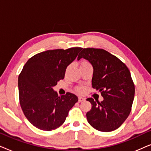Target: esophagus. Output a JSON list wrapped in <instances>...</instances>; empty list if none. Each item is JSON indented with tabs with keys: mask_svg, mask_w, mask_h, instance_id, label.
<instances>
[{
	"mask_svg": "<svg viewBox=\"0 0 151 151\" xmlns=\"http://www.w3.org/2000/svg\"><path fill=\"white\" fill-rule=\"evenodd\" d=\"M84 100H85V99L82 98V97H79V98H78V102H82V101H84Z\"/></svg>",
	"mask_w": 151,
	"mask_h": 151,
	"instance_id": "esophagus-1",
	"label": "esophagus"
}]
</instances>
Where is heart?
Listing matches in <instances>:
<instances>
[{
    "instance_id": "obj_1",
    "label": "heart",
    "mask_w": 151,
    "mask_h": 151,
    "mask_svg": "<svg viewBox=\"0 0 151 151\" xmlns=\"http://www.w3.org/2000/svg\"><path fill=\"white\" fill-rule=\"evenodd\" d=\"M86 63H88L87 62H82V64H86ZM81 64V65H82ZM84 88H82V87H79V88H77V91L78 92H80V93H82L84 91Z\"/></svg>"
}]
</instances>
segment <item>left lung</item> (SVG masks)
<instances>
[{"label":"left lung","mask_w":151,"mask_h":151,"mask_svg":"<svg viewBox=\"0 0 151 151\" xmlns=\"http://www.w3.org/2000/svg\"><path fill=\"white\" fill-rule=\"evenodd\" d=\"M82 58L91 64L92 86L104 98L101 102L86 99L92 105L86 115L88 122L98 131H115L131 111L135 86L130 71L120 60L104 49H83L78 60Z\"/></svg>","instance_id":"8db88e82"}]
</instances>
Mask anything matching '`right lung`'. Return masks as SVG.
Wrapping results in <instances>:
<instances>
[{
	"label": "right lung",
	"mask_w": 151,
	"mask_h": 151,
	"mask_svg": "<svg viewBox=\"0 0 151 151\" xmlns=\"http://www.w3.org/2000/svg\"><path fill=\"white\" fill-rule=\"evenodd\" d=\"M82 49L73 47L43 51L24 65L18 76L20 104L27 119L35 127L49 131L60 127L78 101L71 93L58 96L53 88L64 79L67 67Z\"/></svg>",
	"instance_id": "add662e5"
}]
</instances>
